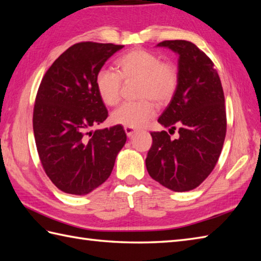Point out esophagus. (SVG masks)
I'll use <instances>...</instances> for the list:
<instances>
[{
    "instance_id": "esophagus-1",
    "label": "esophagus",
    "mask_w": 261,
    "mask_h": 261,
    "mask_svg": "<svg viewBox=\"0 0 261 261\" xmlns=\"http://www.w3.org/2000/svg\"><path fill=\"white\" fill-rule=\"evenodd\" d=\"M124 131H125V134H126L127 137H131L136 132L134 127H130V126H124Z\"/></svg>"
}]
</instances>
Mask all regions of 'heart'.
<instances>
[{"label":"heart","instance_id":"obj_1","mask_svg":"<svg viewBox=\"0 0 261 261\" xmlns=\"http://www.w3.org/2000/svg\"><path fill=\"white\" fill-rule=\"evenodd\" d=\"M116 71L101 69L95 77V87L99 98L109 107L121 99L122 81L138 80L140 102H125L112 113L116 124L138 127L145 125L156 114V105L150 99L163 104L174 96L179 82L178 69L170 62L151 51L135 49L115 60Z\"/></svg>","mask_w":261,"mask_h":261}]
</instances>
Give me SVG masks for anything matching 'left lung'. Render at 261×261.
<instances>
[{"mask_svg": "<svg viewBox=\"0 0 261 261\" xmlns=\"http://www.w3.org/2000/svg\"><path fill=\"white\" fill-rule=\"evenodd\" d=\"M179 55V82L158 122L167 131L151 132L152 145L146 158L149 175L174 192L194 190L212 173L226 134L224 93L214 64L201 49L186 40H165Z\"/></svg>", "mask_w": 261, "mask_h": 261, "instance_id": "8db88e82", "label": "left lung"}]
</instances>
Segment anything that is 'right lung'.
<instances>
[{
  "label": "right lung",
  "mask_w": 261,
  "mask_h": 261,
  "mask_svg": "<svg viewBox=\"0 0 261 261\" xmlns=\"http://www.w3.org/2000/svg\"><path fill=\"white\" fill-rule=\"evenodd\" d=\"M121 45L75 43L42 77L33 108V134L43 170L67 194L85 195L107 180L126 135L118 124L90 131L108 118L95 77Z\"/></svg>",
  "instance_id": "right-lung-1"
}]
</instances>
